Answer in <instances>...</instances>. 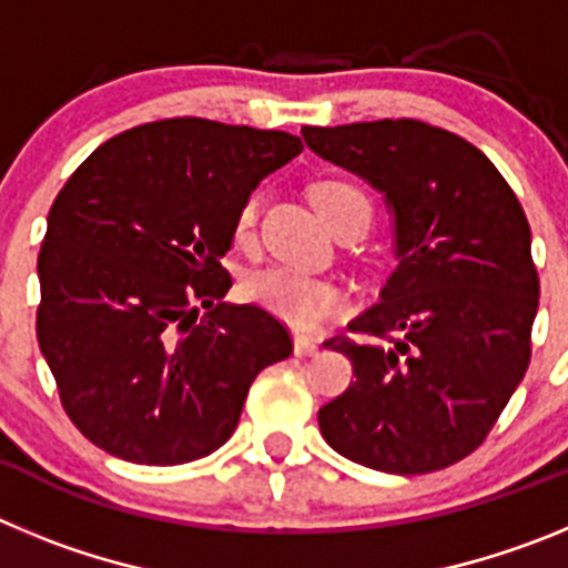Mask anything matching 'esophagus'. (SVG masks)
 Listing matches in <instances>:
<instances>
[{
  "mask_svg": "<svg viewBox=\"0 0 568 568\" xmlns=\"http://www.w3.org/2000/svg\"><path fill=\"white\" fill-rule=\"evenodd\" d=\"M318 353V341L310 335H295V355H315Z\"/></svg>",
  "mask_w": 568,
  "mask_h": 568,
  "instance_id": "esophagus-1",
  "label": "esophagus"
}]
</instances>
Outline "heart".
Masks as SVG:
<instances>
[{
  "mask_svg": "<svg viewBox=\"0 0 568 568\" xmlns=\"http://www.w3.org/2000/svg\"><path fill=\"white\" fill-rule=\"evenodd\" d=\"M313 202L329 224L338 222L346 210L361 207L366 213H373L369 210V199L355 184L341 182V179L315 184ZM255 219H258V193L247 195L244 204L239 207V213H235V235L239 239H250V233L255 227ZM244 295L301 329L315 327L327 315L341 313V307H344V293L338 287L290 267H270L250 275L247 284H244Z\"/></svg>",
  "mask_w": 568,
  "mask_h": 568,
  "instance_id": "obj_1",
  "label": "heart"
}]
</instances>
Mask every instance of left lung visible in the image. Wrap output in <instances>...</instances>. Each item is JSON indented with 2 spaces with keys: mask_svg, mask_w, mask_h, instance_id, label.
<instances>
[{
  "mask_svg": "<svg viewBox=\"0 0 568 568\" xmlns=\"http://www.w3.org/2000/svg\"><path fill=\"white\" fill-rule=\"evenodd\" d=\"M301 135L384 193L398 258L353 335L324 344L353 361L355 381L318 409L321 435L389 475L458 464L484 444L531 358L540 281L518 195L475 144L415 119Z\"/></svg>",
  "mask_w": 568,
  "mask_h": 568,
  "instance_id": "1",
  "label": "left lung"
}]
</instances>
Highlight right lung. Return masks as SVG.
Segmentation results:
<instances>
[{
  "label": "right lung",
  "instance_id": "add662e5",
  "mask_svg": "<svg viewBox=\"0 0 568 568\" xmlns=\"http://www.w3.org/2000/svg\"><path fill=\"white\" fill-rule=\"evenodd\" d=\"M301 150L284 130L162 119L113 135L59 190L37 338L99 449L148 466L204 458L235 433L255 375L290 358L275 315L222 301V258L244 199Z\"/></svg>",
  "mask_w": 568,
  "mask_h": 568
}]
</instances>
